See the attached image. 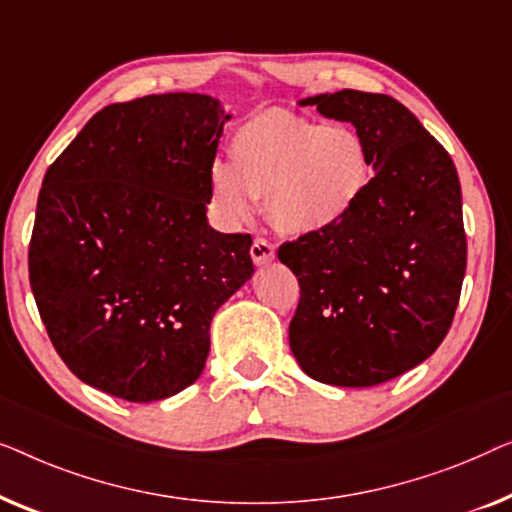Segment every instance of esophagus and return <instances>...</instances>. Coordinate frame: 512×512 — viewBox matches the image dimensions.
I'll return each instance as SVG.
<instances>
[{"label":"esophagus","instance_id":"esophagus-1","mask_svg":"<svg viewBox=\"0 0 512 512\" xmlns=\"http://www.w3.org/2000/svg\"><path fill=\"white\" fill-rule=\"evenodd\" d=\"M250 257H253L255 264H266L276 257V246L269 239H255L253 246H250Z\"/></svg>","mask_w":512,"mask_h":512}]
</instances>
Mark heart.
Masks as SVG:
<instances>
[{
    "label": "heart",
    "mask_w": 512,
    "mask_h": 512,
    "mask_svg": "<svg viewBox=\"0 0 512 512\" xmlns=\"http://www.w3.org/2000/svg\"><path fill=\"white\" fill-rule=\"evenodd\" d=\"M229 162L211 169L213 201L227 222L248 220L255 199L287 236L336 229L362 199L373 160L350 125H320L292 111H262L241 122L229 141Z\"/></svg>",
    "instance_id": "1"
}]
</instances>
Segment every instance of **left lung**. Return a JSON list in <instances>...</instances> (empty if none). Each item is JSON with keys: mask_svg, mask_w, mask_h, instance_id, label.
<instances>
[{"mask_svg": "<svg viewBox=\"0 0 512 512\" xmlns=\"http://www.w3.org/2000/svg\"><path fill=\"white\" fill-rule=\"evenodd\" d=\"M301 104L352 122L373 176L336 229L280 243L299 280L290 348L313 380L373 387L450 331L466 271L462 187L448 150L394 97L341 90Z\"/></svg>", "mask_w": 512, "mask_h": 512, "instance_id": "obj_1", "label": "left lung"}]
</instances>
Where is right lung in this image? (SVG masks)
Masks as SVG:
<instances>
[{
	"mask_svg": "<svg viewBox=\"0 0 512 512\" xmlns=\"http://www.w3.org/2000/svg\"><path fill=\"white\" fill-rule=\"evenodd\" d=\"M220 102L169 92L92 115L43 178L30 285L62 362L111 397H174L211 320L253 276L250 234L208 225Z\"/></svg>",
	"mask_w": 512,
	"mask_h": 512,
	"instance_id": "add662e5",
	"label": "right lung"
}]
</instances>
